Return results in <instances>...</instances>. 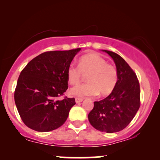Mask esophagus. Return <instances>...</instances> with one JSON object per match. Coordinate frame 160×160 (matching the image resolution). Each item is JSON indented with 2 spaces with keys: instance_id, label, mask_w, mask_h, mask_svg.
Instances as JSON below:
<instances>
[{
  "instance_id": "obj_1",
  "label": "esophagus",
  "mask_w": 160,
  "mask_h": 160,
  "mask_svg": "<svg viewBox=\"0 0 160 160\" xmlns=\"http://www.w3.org/2000/svg\"><path fill=\"white\" fill-rule=\"evenodd\" d=\"M75 100H76V103H78V102H82L83 100H84V99H83V98H75Z\"/></svg>"
}]
</instances>
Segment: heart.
Wrapping results in <instances>:
<instances>
[{"mask_svg":"<svg viewBox=\"0 0 160 160\" xmlns=\"http://www.w3.org/2000/svg\"><path fill=\"white\" fill-rule=\"evenodd\" d=\"M82 75H87V84L71 89L70 93L77 97L95 96L100 93L104 96L110 94L118 81L116 68L109 64L106 59L97 54L82 56L78 62V68L71 64L67 70V79L70 84H79Z\"/></svg>","mask_w":160,"mask_h":160,"instance_id":"heart-1","label":"heart"}]
</instances>
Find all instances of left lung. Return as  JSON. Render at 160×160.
I'll list each match as a JSON object with an SVG mask.
<instances>
[{"mask_svg": "<svg viewBox=\"0 0 160 160\" xmlns=\"http://www.w3.org/2000/svg\"><path fill=\"white\" fill-rule=\"evenodd\" d=\"M102 51L113 59L118 81L108 97L94 102V108L89 112L88 119L96 130L113 133L125 128L138 111L140 85L136 74L121 56L108 50Z\"/></svg>", "mask_w": 160, "mask_h": 160, "instance_id": "1", "label": "left lung"}]
</instances>
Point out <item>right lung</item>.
Returning <instances> with one entry per match:
<instances>
[{
  "label": "right lung",
  "mask_w": 160,
  "mask_h": 160,
  "mask_svg": "<svg viewBox=\"0 0 160 160\" xmlns=\"http://www.w3.org/2000/svg\"><path fill=\"white\" fill-rule=\"evenodd\" d=\"M81 48L46 52L30 60L22 71L14 101L22 120L38 132H49L62 126L76 104L75 98L58 100L68 88V68Z\"/></svg>",
  "instance_id": "add662e5"
}]
</instances>
